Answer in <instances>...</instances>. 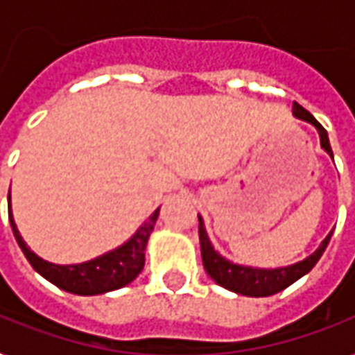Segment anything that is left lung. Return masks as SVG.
I'll return each mask as SVG.
<instances>
[{"label": "left lung", "mask_w": 355, "mask_h": 355, "mask_svg": "<svg viewBox=\"0 0 355 355\" xmlns=\"http://www.w3.org/2000/svg\"><path fill=\"white\" fill-rule=\"evenodd\" d=\"M292 113H294V117L307 121V123H311V125L315 126L317 132H319V138H321V148L333 157V150H331V144H329L327 130L317 123V119L307 109L298 105L296 101H294ZM198 220H200L202 261L207 275L223 288L242 294V296H252V298L272 296V294H277L281 290L288 288L292 282H296L306 272L311 271L317 261L321 259L324 248L329 246V240H331V234H333V232H329V236L321 242V246L317 248L309 257H306L304 261L288 265V267H277V269H257V267H244V265L232 263L229 259H225L223 255L217 254L215 248L211 246V242H209V238H207V232H205V227H203V220L200 215H198Z\"/></svg>", "instance_id": "1"}]
</instances>
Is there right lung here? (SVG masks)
Returning <instances> with one entry per match:
<instances>
[{
  "instance_id": "right-lung-1",
  "label": "right lung",
  "mask_w": 355,
  "mask_h": 355,
  "mask_svg": "<svg viewBox=\"0 0 355 355\" xmlns=\"http://www.w3.org/2000/svg\"><path fill=\"white\" fill-rule=\"evenodd\" d=\"M157 217H159V207L148 217L142 227L136 230L135 236L128 238L123 246L115 248L96 259L76 265H55L44 261L26 246V242L22 240L19 229L15 225L13 213H11V196H9V223H11V229L17 238V244L21 246L22 254L26 255L28 263L44 279L53 282L55 286L67 290L71 294H80V296L105 294L111 290L123 288L128 282L135 281L144 269V261H146L144 250L148 246V238L152 234Z\"/></svg>"
}]
</instances>
